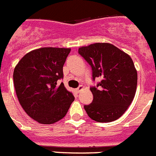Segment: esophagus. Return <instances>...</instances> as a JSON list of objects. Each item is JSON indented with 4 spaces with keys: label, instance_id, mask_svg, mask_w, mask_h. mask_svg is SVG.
Segmentation results:
<instances>
[{
    "label": "esophagus",
    "instance_id": "34e87169",
    "mask_svg": "<svg viewBox=\"0 0 156 156\" xmlns=\"http://www.w3.org/2000/svg\"><path fill=\"white\" fill-rule=\"evenodd\" d=\"M83 85H80L79 87L76 88V91H77V92H80V91L81 90H83Z\"/></svg>",
    "mask_w": 156,
    "mask_h": 156
}]
</instances>
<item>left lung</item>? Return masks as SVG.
<instances>
[{
	"instance_id": "8db88e82",
	"label": "left lung",
	"mask_w": 156,
	"mask_h": 156,
	"mask_svg": "<svg viewBox=\"0 0 156 156\" xmlns=\"http://www.w3.org/2000/svg\"><path fill=\"white\" fill-rule=\"evenodd\" d=\"M92 69V79L101 78L90 88L93 101L85 105L87 115L98 122H110L122 116L135 96L137 72L130 56L110 43L98 42L78 50Z\"/></svg>"
}]
</instances>
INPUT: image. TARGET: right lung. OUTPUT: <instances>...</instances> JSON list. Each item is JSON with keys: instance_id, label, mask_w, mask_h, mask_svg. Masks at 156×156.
I'll return each instance as SVG.
<instances>
[{"instance_id": "add662e5", "label": "right lung", "mask_w": 156, "mask_h": 156, "mask_svg": "<svg viewBox=\"0 0 156 156\" xmlns=\"http://www.w3.org/2000/svg\"><path fill=\"white\" fill-rule=\"evenodd\" d=\"M70 48L42 47L21 58L13 73L18 100L25 112L41 124H53L66 115L75 98L58 80Z\"/></svg>"}]
</instances>
